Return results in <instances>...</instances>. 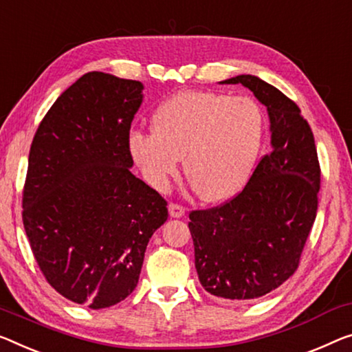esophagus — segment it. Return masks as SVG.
<instances>
[{"label":"esophagus","mask_w":352,"mask_h":352,"mask_svg":"<svg viewBox=\"0 0 352 352\" xmlns=\"http://www.w3.org/2000/svg\"><path fill=\"white\" fill-rule=\"evenodd\" d=\"M185 213H186V208L180 206V204H175V202L169 204V214L172 218H182Z\"/></svg>","instance_id":"obj_1"}]
</instances>
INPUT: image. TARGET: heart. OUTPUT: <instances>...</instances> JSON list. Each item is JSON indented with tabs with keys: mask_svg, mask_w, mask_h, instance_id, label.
<instances>
[{
	"mask_svg": "<svg viewBox=\"0 0 352 352\" xmlns=\"http://www.w3.org/2000/svg\"><path fill=\"white\" fill-rule=\"evenodd\" d=\"M153 133L134 131L129 150L150 185L164 188L185 156V174L204 201L234 196L259 153L264 118L248 96L183 91L153 115Z\"/></svg>",
	"mask_w": 352,
	"mask_h": 352,
	"instance_id": "obj_1",
	"label": "heart"
}]
</instances>
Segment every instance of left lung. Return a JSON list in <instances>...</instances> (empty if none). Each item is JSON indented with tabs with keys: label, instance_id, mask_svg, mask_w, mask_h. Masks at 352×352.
<instances>
[{
	"label": "left lung",
	"instance_id": "left-lung-1",
	"mask_svg": "<svg viewBox=\"0 0 352 352\" xmlns=\"http://www.w3.org/2000/svg\"><path fill=\"white\" fill-rule=\"evenodd\" d=\"M221 83H242L267 107L272 151L234 197L190 212L188 228L204 289L246 302L276 289L297 270L316 218L321 167L313 131L292 99L250 74Z\"/></svg>",
	"mask_w": 352,
	"mask_h": 352
}]
</instances>
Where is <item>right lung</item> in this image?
<instances>
[{
  "label": "right lung",
  "instance_id": "right-lung-1",
  "mask_svg": "<svg viewBox=\"0 0 352 352\" xmlns=\"http://www.w3.org/2000/svg\"><path fill=\"white\" fill-rule=\"evenodd\" d=\"M142 90L88 72L49 109L30 148L22 219L31 251L56 292L91 310L134 291L150 237L167 219L166 199L129 169Z\"/></svg>",
  "mask_w": 352,
  "mask_h": 352
}]
</instances>
